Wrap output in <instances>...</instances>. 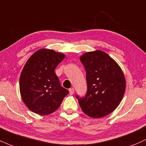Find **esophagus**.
I'll use <instances>...</instances> for the list:
<instances>
[{"label": "esophagus", "instance_id": "esophagus-1", "mask_svg": "<svg viewBox=\"0 0 146 146\" xmlns=\"http://www.w3.org/2000/svg\"><path fill=\"white\" fill-rule=\"evenodd\" d=\"M69 92L70 95H73L74 93V88H71V89H70Z\"/></svg>", "mask_w": 146, "mask_h": 146}]
</instances>
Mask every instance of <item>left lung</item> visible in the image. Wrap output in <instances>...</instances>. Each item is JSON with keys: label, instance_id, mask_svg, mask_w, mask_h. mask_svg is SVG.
<instances>
[{"label": "left lung", "instance_id": "1", "mask_svg": "<svg viewBox=\"0 0 146 146\" xmlns=\"http://www.w3.org/2000/svg\"><path fill=\"white\" fill-rule=\"evenodd\" d=\"M85 68L87 93L78 104L85 114L99 118L110 114L123 100L126 89L125 75L116 61L104 51L87 52L80 57Z\"/></svg>", "mask_w": 146, "mask_h": 146}]
</instances>
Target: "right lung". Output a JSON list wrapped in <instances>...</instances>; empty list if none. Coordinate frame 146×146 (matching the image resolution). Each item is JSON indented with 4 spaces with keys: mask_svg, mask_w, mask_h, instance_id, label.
<instances>
[{
    "mask_svg": "<svg viewBox=\"0 0 146 146\" xmlns=\"http://www.w3.org/2000/svg\"><path fill=\"white\" fill-rule=\"evenodd\" d=\"M66 55L48 48H40L25 64L19 78V91L23 103L39 115L56 111L68 90L60 85L55 68Z\"/></svg>",
    "mask_w": 146,
    "mask_h": 146,
    "instance_id": "right-lung-1",
    "label": "right lung"
}]
</instances>
